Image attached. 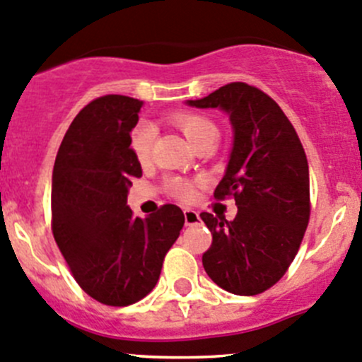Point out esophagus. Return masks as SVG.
<instances>
[{"label": "esophagus", "instance_id": "obj_1", "mask_svg": "<svg viewBox=\"0 0 362 362\" xmlns=\"http://www.w3.org/2000/svg\"><path fill=\"white\" fill-rule=\"evenodd\" d=\"M201 222V215H199L195 209H185V223L187 226H195V223Z\"/></svg>", "mask_w": 362, "mask_h": 362}]
</instances>
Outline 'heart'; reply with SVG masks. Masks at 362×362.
Segmentation results:
<instances>
[{
	"label": "heart",
	"mask_w": 362,
	"mask_h": 362,
	"mask_svg": "<svg viewBox=\"0 0 362 362\" xmlns=\"http://www.w3.org/2000/svg\"><path fill=\"white\" fill-rule=\"evenodd\" d=\"M175 126L183 132L188 142L195 146L202 139L209 135H216V126L208 119V117L197 115V113H175L174 117ZM154 142V127L149 122H142L133 129L132 135V151L140 163H147L153 154ZM168 190L181 201H192L195 197V187L183 179H170Z\"/></svg>",
	"instance_id": "heart-1"
}]
</instances>
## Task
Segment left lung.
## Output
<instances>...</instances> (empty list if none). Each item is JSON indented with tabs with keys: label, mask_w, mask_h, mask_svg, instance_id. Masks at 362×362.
I'll list each match as a JSON object with an SVG mask.
<instances>
[{
	"label": "left lung",
	"mask_w": 362,
	"mask_h": 362,
	"mask_svg": "<svg viewBox=\"0 0 362 362\" xmlns=\"http://www.w3.org/2000/svg\"><path fill=\"white\" fill-rule=\"evenodd\" d=\"M187 105L222 110L233 127L215 197L233 195L238 213L235 220L201 213L213 235L202 267L229 293H263L286 274L309 222L304 147L281 106L247 83H229Z\"/></svg>",
	"instance_id": "left-lung-1"
}]
</instances>
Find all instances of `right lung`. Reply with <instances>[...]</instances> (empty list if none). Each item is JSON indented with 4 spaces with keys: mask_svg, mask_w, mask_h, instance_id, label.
I'll return each instance as SVG.
<instances>
[{
    "mask_svg": "<svg viewBox=\"0 0 362 362\" xmlns=\"http://www.w3.org/2000/svg\"><path fill=\"white\" fill-rule=\"evenodd\" d=\"M142 101L105 95L85 106L65 133L51 183L53 236L76 282L98 302L129 305L146 297L185 215L175 204L133 216L127 194L142 167L132 129Z\"/></svg>",
    "mask_w": 362,
    "mask_h": 362,
    "instance_id": "1",
    "label": "right lung"
}]
</instances>
